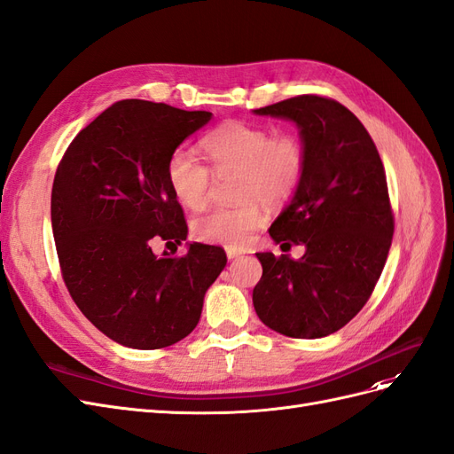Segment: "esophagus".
<instances>
[{
    "label": "esophagus",
    "mask_w": 454,
    "mask_h": 454,
    "mask_svg": "<svg viewBox=\"0 0 454 454\" xmlns=\"http://www.w3.org/2000/svg\"><path fill=\"white\" fill-rule=\"evenodd\" d=\"M241 254V251L238 247H226V256L230 258V261H234V258H238Z\"/></svg>",
    "instance_id": "1"
}]
</instances>
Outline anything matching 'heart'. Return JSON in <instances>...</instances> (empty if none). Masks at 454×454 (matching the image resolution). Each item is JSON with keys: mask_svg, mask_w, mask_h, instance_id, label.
Here are the masks:
<instances>
[{"mask_svg": "<svg viewBox=\"0 0 454 454\" xmlns=\"http://www.w3.org/2000/svg\"><path fill=\"white\" fill-rule=\"evenodd\" d=\"M201 148L218 175L238 171V207H215L193 220V236L207 243L241 247L266 223L262 203H281L299 188L306 169V150L293 135L271 137L261 125L230 121L201 140ZM167 183L175 198L200 209L209 198L211 171L186 150L167 160Z\"/></svg>", "mask_w": 454, "mask_h": 454, "instance_id": "obj_1", "label": "heart"}]
</instances>
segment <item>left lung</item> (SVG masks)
I'll list each match as a JSON object with an SVG mask.
<instances>
[{
	"instance_id": "obj_1",
	"label": "left lung",
	"mask_w": 454,
	"mask_h": 454,
	"mask_svg": "<svg viewBox=\"0 0 454 454\" xmlns=\"http://www.w3.org/2000/svg\"><path fill=\"white\" fill-rule=\"evenodd\" d=\"M253 112L293 121L306 150L301 184L268 230L281 247L306 251L299 261L256 253L254 312L271 331L321 339L365 306L382 274L394 236L384 165L364 123L336 100L302 95Z\"/></svg>"
}]
</instances>
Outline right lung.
<instances>
[{
  "instance_id": "right-lung-1",
  "label": "right lung",
  "mask_w": 454,
  "mask_h": 454,
  "mask_svg": "<svg viewBox=\"0 0 454 454\" xmlns=\"http://www.w3.org/2000/svg\"><path fill=\"white\" fill-rule=\"evenodd\" d=\"M211 118L163 102H114L72 140L57 169L51 223L64 283L83 316L121 346L183 340L226 266L215 245L186 243L183 256L152 251L155 239L188 238L167 160Z\"/></svg>"
}]
</instances>
